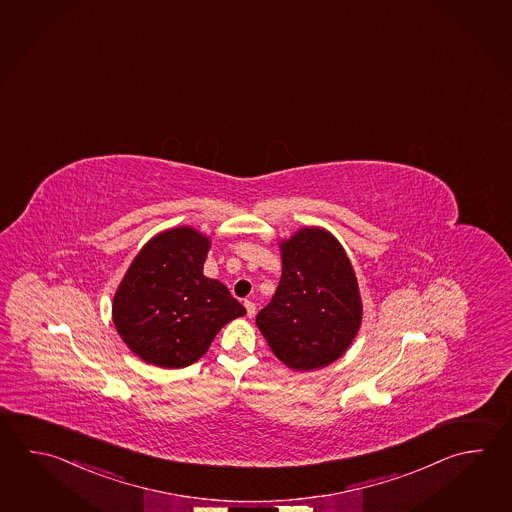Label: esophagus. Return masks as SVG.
<instances>
[{
	"mask_svg": "<svg viewBox=\"0 0 512 512\" xmlns=\"http://www.w3.org/2000/svg\"><path fill=\"white\" fill-rule=\"evenodd\" d=\"M244 306H246V312H248V317H253L255 312H257V306L255 303H251V301H244Z\"/></svg>",
	"mask_w": 512,
	"mask_h": 512,
	"instance_id": "esophagus-1",
	"label": "esophagus"
}]
</instances>
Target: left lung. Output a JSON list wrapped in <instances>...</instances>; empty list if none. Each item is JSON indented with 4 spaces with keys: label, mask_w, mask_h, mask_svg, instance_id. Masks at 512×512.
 <instances>
[{
    "label": "left lung",
    "mask_w": 512,
    "mask_h": 512,
    "mask_svg": "<svg viewBox=\"0 0 512 512\" xmlns=\"http://www.w3.org/2000/svg\"><path fill=\"white\" fill-rule=\"evenodd\" d=\"M282 275L257 326L273 354L293 370L334 363L359 332L363 304L343 246L323 228L282 240Z\"/></svg>",
    "instance_id": "left-lung-1"
}]
</instances>
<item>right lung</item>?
<instances>
[{"instance_id": "add662e5", "label": "right lung", "mask_w": 512, "mask_h": 512, "mask_svg": "<svg viewBox=\"0 0 512 512\" xmlns=\"http://www.w3.org/2000/svg\"><path fill=\"white\" fill-rule=\"evenodd\" d=\"M208 250V237L189 226L162 231L120 282L113 301L116 332L149 365H193L224 324L246 313L222 282L202 273Z\"/></svg>"}]
</instances>
